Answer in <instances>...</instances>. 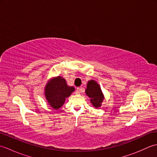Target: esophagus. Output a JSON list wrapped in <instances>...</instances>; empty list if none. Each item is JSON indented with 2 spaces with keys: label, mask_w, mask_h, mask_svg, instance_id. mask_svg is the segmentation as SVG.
I'll use <instances>...</instances> for the list:
<instances>
[{
  "label": "esophagus",
  "mask_w": 157,
  "mask_h": 157,
  "mask_svg": "<svg viewBox=\"0 0 157 157\" xmlns=\"http://www.w3.org/2000/svg\"><path fill=\"white\" fill-rule=\"evenodd\" d=\"M83 92V88L82 87H79V88H78V89H77L75 93H76L77 94H78L80 92Z\"/></svg>",
  "instance_id": "1"
}]
</instances>
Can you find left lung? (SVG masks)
<instances>
[{"instance_id":"8db88e82","label":"left lung","mask_w":157,"mask_h":157,"mask_svg":"<svg viewBox=\"0 0 157 157\" xmlns=\"http://www.w3.org/2000/svg\"><path fill=\"white\" fill-rule=\"evenodd\" d=\"M86 94L90 98V102L93 106L96 108L101 106V103L104 100V95L97 82L93 79L89 81L87 84V88L86 89Z\"/></svg>"}]
</instances>
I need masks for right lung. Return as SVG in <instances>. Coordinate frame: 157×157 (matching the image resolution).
<instances>
[{"label": "right lung", "mask_w": 157, "mask_h": 157, "mask_svg": "<svg viewBox=\"0 0 157 157\" xmlns=\"http://www.w3.org/2000/svg\"><path fill=\"white\" fill-rule=\"evenodd\" d=\"M44 94L48 104L54 109L61 108L65 99L75 90L73 86H69L66 80L61 76L56 77L48 82L44 88Z\"/></svg>", "instance_id": "add662e5"}]
</instances>
